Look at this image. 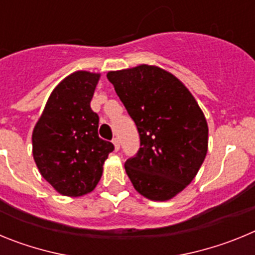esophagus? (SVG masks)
Segmentation results:
<instances>
[{
	"label": "esophagus",
	"mask_w": 255,
	"mask_h": 255,
	"mask_svg": "<svg viewBox=\"0 0 255 255\" xmlns=\"http://www.w3.org/2000/svg\"><path fill=\"white\" fill-rule=\"evenodd\" d=\"M112 143H114V145H115V149L116 150L120 149V140H119V138L112 139Z\"/></svg>",
	"instance_id": "1"
}]
</instances>
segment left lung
I'll return each mask as SVG.
<instances>
[{
  "mask_svg": "<svg viewBox=\"0 0 255 255\" xmlns=\"http://www.w3.org/2000/svg\"><path fill=\"white\" fill-rule=\"evenodd\" d=\"M107 79L138 129L140 148L125 162L136 190L168 200L194 179L208 148V126L194 97L172 74L140 65Z\"/></svg>",
  "mask_w": 255,
  "mask_h": 255,
  "instance_id": "left-lung-1",
  "label": "left lung"
}]
</instances>
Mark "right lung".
I'll return each instance as SVG.
<instances>
[{
    "label": "right lung",
    "instance_id": "add662e5",
    "mask_svg": "<svg viewBox=\"0 0 255 255\" xmlns=\"http://www.w3.org/2000/svg\"><path fill=\"white\" fill-rule=\"evenodd\" d=\"M100 74L76 71L49 96L33 131V157L40 175L58 193L80 197L93 190L115 149L98 136L100 117L91 108Z\"/></svg>",
    "mask_w": 255,
    "mask_h": 255
}]
</instances>
